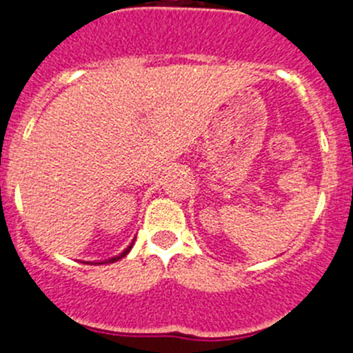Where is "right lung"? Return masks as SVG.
<instances>
[{"mask_svg":"<svg viewBox=\"0 0 353 353\" xmlns=\"http://www.w3.org/2000/svg\"><path fill=\"white\" fill-rule=\"evenodd\" d=\"M132 246H133V243H132V244H130V246H128V248H126V250H125V252H123V253H121V255H117V256H114V259L107 260V262H117V260H119V259H123V256H126V255H128V252H130V250H132ZM100 263H103V262H100Z\"/></svg>","mask_w":353,"mask_h":353,"instance_id":"right-lung-1","label":"right lung"}]
</instances>
